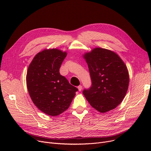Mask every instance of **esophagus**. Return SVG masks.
Masks as SVG:
<instances>
[{
  "mask_svg": "<svg viewBox=\"0 0 151 151\" xmlns=\"http://www.w3.org/2000/svg\"><path fill=\"white\" fill-rule=\"evenodd\" d=\"M82 88H83V87H82V86H79L78 87V91H81L82 90Z\"/></svg>",
  "mask_w": 151,
  "mask_h": 151,
  "instance_id": "obj_1",
  "label": "esophagus"
}]
</instances>
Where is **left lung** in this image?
<instances>
[{
    "label": "left lung",
    "instance_id": "8db88e82",
    "mask_svg": "<svg viewBox=\"0 0 151 151\" xmlns=\"http://www.w3.org/2000/svg\"><path fill=\"white\" fill-rule=\"evenodd\" d=\"M88 63L92 85L83 93L90 105L100 113L114 109L123 100L129 84L125 63L110 50L96 47L83 55Z\"/></svg>",
    "mask_w": 151,
    "mask_h": 151
}]
</instances>
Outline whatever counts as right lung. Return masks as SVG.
Instances as JSON below:
<instances>
[{
    "label": "right lung",
    "instance_id": "add662e5",
    "mask_svg": "<svg viewBox=\"0 0 151 151\" xmlns=\"http://www.w3.org/2000/svg\"><path fill=\"white\" fill-rule=\"evenodd\" d=\"M67 52L58 49L38 52L29 66L26 83L35 105L44 113L55 116L70 106L78 89L60 75L59 68Z\"/></svg>",
    "mask_w": 151,
    "mask_h": 151
}]
</instances>
